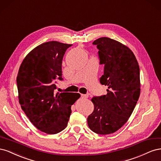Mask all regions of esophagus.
I'll list each match as a JSON object with an SVG mask.
<instances>
[{
  "label": "esophagus",
  "mask_w": 161,
  "mask_h": 161,
  "mask_svg": "<svg viewBox=\"0 0 161 161\" xmlns=\"http://www.w3.org/2000/svg\"><path fill=\"white\" fill-rule=\"evenodd\" d=\"M88 95H83V94H82L81 95V97L82 99H86V98H88Z\"/></svg>",
  "instance_id": "obj_1"
}]
</instances>
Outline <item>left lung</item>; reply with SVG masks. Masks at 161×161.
<instances>
[{"label":"left lung","instance_id":"obj_1","mask_svg":"<svg viewBox=\"0 0 161 161\" xmlns=\"http://www.w3.org/2000/svg\"><path fill=\"white\" fill-rule=\"evenodd\" d=\"M92 44L104 67L100 83L108 89L106 95L92 98L94 111L87 123L95 133L106 135L122 127L132 114L140 93V68L133 52L119 42L104 37Z\"/></svg>","mask_w":161,"mask_h":161}]
</instances>
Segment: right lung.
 <instances>
[{"label":"right lung","instance_id":"add662e5","mask_svg":"<svg viewBox=\"0 0 161 161\" xmlns=\"http://www.w3.org/2000/svg\"><path fill=\"white\" fill-rule=\"evenodd\" d=\"M71 46L56 41L38 46L23 60L17 77L22 109L34 126L48 134L66 127L71 106L80 97L74 92L55 94L56 80L63 79V57Z\"/></svg>","mask_w":161,"mask_h":161}]
</instances>
